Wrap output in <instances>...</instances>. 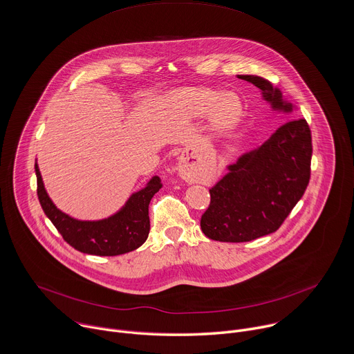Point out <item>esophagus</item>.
Segmentation results:
<instances>
[{"mask_svg": "<svg viewBox=\"0 0 354 354\" xmlns=\"http://www.w3.org/2000/svg\"><path fill=\"white\" fill-rule=\"evenodd\" d=\"M179 175H180L186 182H194V180H196V175H194L190 169H187L186 167H183V165H179Z\"/></svg>", "mask_w": 354, "mask_h": 354, "instance_id": "obj_1", "label": "esophagus"}]
</instances>
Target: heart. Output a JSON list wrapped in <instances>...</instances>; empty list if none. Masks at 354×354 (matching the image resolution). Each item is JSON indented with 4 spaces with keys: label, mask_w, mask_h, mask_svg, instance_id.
I'll return each instance as SVG.
<instances>
[{
    "label": "heart",
    "mask_w": 354,
    "mask_h": 354,
    "mask_svg": "<svg viewBox=\"0 0 354 354\" xmlns=\"http://www.w3.org/2000/svg\"><path fill=\"white\" fill-rule=\"evenodd\" d=\"M185 100L190 111L197 116H204L212 109L211 121L215 128H226L236 121L241 113V104L233 97H225L222 93L207 88H192L186 91Z\"/></svg>",
    "instance_id": "1"
}]
</instances>
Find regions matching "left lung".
I'll return each mask as SVG.
<instances>
[{"mask_svg":"<svg viewBox=\"0 0 354 354\" xmlns=\"http://www.w3.org/2000/svg\"><path fill=\"white\" fill-rule=\"evenodd\" d=\"M260 88L272 111L296 109L278 87L254 75H238ZM311 132L306 120L279 127L259 149L242 154L209 189L211 203L201 216L207 238L250 242L275 232L303 197L310 180Z\"/></svg>","mask_w":354,"mask_h":354,"instance_id":"left-lung-1","label":"left lung"}]
</instances>
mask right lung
I'll return each instance as SVG.
<instances>
[{
	"label": "right lung",
	"mask_w": 354,
	"mask_h": 354,
	"mask_svg": "<svg viewBox=\"0 0 354 354\" xmlns=\"http://www.w3.org/2000/svg\"><path fill=\"white\" fill-rule=\"evenodd\" d=\"M35 171L43 211L73 249L93 256H120L136 250L147 241L149 204L162 186L158 176H153L143 189L132 193L115 214L97 221H82L62 212L53 203L44 187L37 161Z\"/></svg>",
	"instance_id": "obj_1"
}]
</instances>
